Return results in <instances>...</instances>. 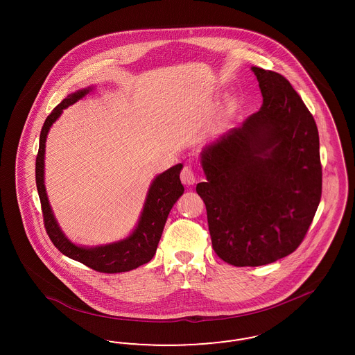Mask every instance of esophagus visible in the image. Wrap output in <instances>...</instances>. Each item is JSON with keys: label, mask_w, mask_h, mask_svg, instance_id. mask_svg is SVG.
<instances>
[{"label": "esophagus", "mask_w": 355, "mask_h": 355, "mask_svg": "<svg viewBox=\"0 0 355 355\" xmlns=\"http://www.w3.org/2000/svg\"><path fill=\"white\" fill-rule=\"evenodd\" d=\"M181 181L185 186H193L196 184L197 178H196V173L190 166H185L181 171Z\"/></svg>", "instance_id": "34e87169"}]
</instances>
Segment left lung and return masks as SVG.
I'll list each match as a JSON object with an SVG mask.
<instances>
[{
  "mask_svg": "<svg viewBox=\"0 0 355 355\" xmlns=\"http://www.w3.org/2000/svg\"><path fill=\"white\" fill-rule=\"evenodd\" d=\"M261 109L201 152L213 249L233 266H262L304 241L322 194L320 135L286 78L252 68Z\"/></svg>",
  "mask_w": 355,
  "mask_h": 355,
  "instance_id": "obj_1",
  "label": "left lung"
}]
</instances>
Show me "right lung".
<instances>
[{"instance_id":"1","label":"right lung","mask_w":355,"mask_h":355,"mask_svg":"<svg viewBox=\"0 0 355 355\" xmlns=\"http://www.w3.org/2000/svg\"><path fill=\"white\" fill-rule=\"evenodd\" d=\"M93 90V86L77 90L58 103L42 126L40 135V148L35 158V184L42 206V214L46 233L53 245L69 258L78 261L93 270L101 272H122L137 269L148 263L157 252L170 210L184 194V186L180 180L182 164L158 174L149 186L146 200L139 214L135 230L123 239L100 246H80L73 243L61 230L55 220L45 189V144L51 125L60 119L64 109L84 98Z\"/></svg>"}]
</instances>
